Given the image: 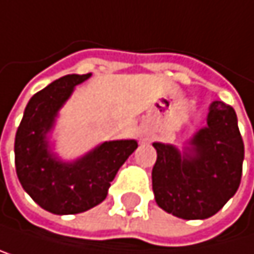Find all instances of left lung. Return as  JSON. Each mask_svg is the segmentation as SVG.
<instances>
[{
  "instance_id": "obj_1",
  "label": "left lung",
  "mask_w": 254,
  "mask_h": 254,
  "mask_svg": "<svg viewBox=\"0 0 254 254\" xmlns=\"http://www.w3.org/2000/svg\"><path fill=\"white\" fill-rule=\"evenodd\" d=\"M153 147L155 201L173 216L207 219L238 191L244 142L233 107L222 101L211 102L207 126L193 134L182 153L172 144L153 142Z\"/></svg>"
}]
</instances>
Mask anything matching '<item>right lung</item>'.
<instances>
[{
    "label": "right lung",
    "instance_id": "obj_1",
    "mask_svg": "<svg viewBox=\"0 0 254 254\" xmlns=\"http://www.w3.org/2000/svg\"><path fill=\"white\" fill-rule=\"evenodd\" d=\"M87 75H67L35 93L15 136L16 175L32 199L53 215H76L107 197L110 182L136 150L134 139L106 141L72 162L55 155L47 139L60 109Z\"/></svg>",
    "mask_w": 254,
    "mask_h": 254
}]
</instances>
